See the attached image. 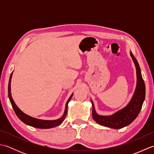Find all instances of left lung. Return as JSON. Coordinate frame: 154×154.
<instances>
[{
  "label": "left lung",
  "instance_id": "8db88e82",
  "mask_svg": "<svg viewBox=\"0 0 154 154\" xmlns=\"http://www.w3.org/2000/svg\"><path fill=\"white\" fill-rule=\"evenodd\" d=\"M130 55L134 62L136 69L137 85L134 94L130 102L126 107L111 116L98 115L94 110L93 101L91 100L93 105V118L96 122L100 125L115 129L122 128L131 124L136 119L142 109L146 95L145 83L142 77L138 61L132 52H130Z\"/></svg>",
  "mask_w": 154,
  "mask_h": 154
}]
</instances>
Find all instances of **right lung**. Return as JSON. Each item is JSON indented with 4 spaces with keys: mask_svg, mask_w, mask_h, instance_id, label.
Segmentation results:
<instances>
[{
    "mask_svg": "<svg viewBox=\"0 0 154 154\" xmlns=\"http://www.w3.org/2000/svg\"><path fill=\"white\" fill-rule=\"evenodd\" d=\"M12 75V73L11 75V77H10L9 83H8V97H9L10 101H11V103L13 109H14L16 116L18 117V119L22 121V122L25 123L26 124H27V125L31 126L34 128H42V129H48V128H54V127H56L63 122V121L65 120L67 114V104L70 101L72 96H73V94H71L70 97L69 98L68 100L67 101L66 105H65L64 114L62 116V117L60 118V119H59L57 120H40V119H35V118L31 117L30 116L27 115V114H24V112H22V111L19 109V108L16 106V104L14 102V100H13L11 96V82Z\"/></svg>",
    "mask_w": 154,
    "mask_h": 154,
    "instance_id": "1",
    "label": "right lung"
}]
</instances>
